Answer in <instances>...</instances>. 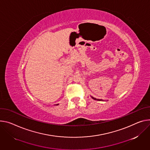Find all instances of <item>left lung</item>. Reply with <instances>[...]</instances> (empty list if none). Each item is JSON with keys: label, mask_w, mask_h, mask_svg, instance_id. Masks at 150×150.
<instances>
[{"label": "left lung", "mask_w": 150, "mask_h": 150, "mask_svg": "<svg viewBox=\"0 0 150 150\" xmlns=\"http://www.w3.org/2000/svg\"><path fill=\"white\" fill-rule=\"evenodd\" d=\"M93 99H94V100H99V101H100V100H101V99H96V98H93V97H91Z\"/></svg>", "instance_id": "left-lung-1"}]
</instances>
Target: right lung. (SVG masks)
<instances>
[{
  "label": "right lung",
  "mask_w": 150,
  "mask_h": 150,
  "mask_svg": "<svg viewBox=\"0 0 150 150\" xmlns=\"http://www.w3.org/2000/svg\"><path fill=\"white\" fill-rule=\"evenodd\" d=\"M57 105H58V104H57Z\"/></svg>",
  "instance_id": "add662e5"
}]
</instances>
